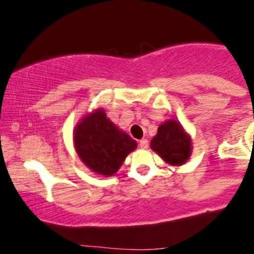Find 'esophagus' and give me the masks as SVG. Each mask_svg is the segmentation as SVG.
<instances>
[{
    "label": "esophagus",
    "mask_w": 254,
    "mask_h": 254,
    "mask_svg": "<svg viewBox=\"0 0 254 254\" xmlns=\"http://www.w3.org/2000/svg\"><path fill=\"white\" fill-rule=\"evenodd\" d=\"M139 146H140V147H141V148H148V140H146V139L140 140Z\"/></svg>",
    "instance_id": "34e87169"
}]
</instances>
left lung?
<instances>
[{
    "label": "left lung",
    "instance_id": "8db88e82",
    "mask_svg": "<svg viewBox=\"0 0 254 254\" xmlns=\"http://www.w3.org/2000/svg\"><path fill=\"white\" fill-rule=\"evenodd\" d=\"M151 148L170 165H183L190 155V137L176 120L163 123L151 141Z\"/></svg>",
    "mask_w": 254,
    "mask_h": 254
}]
</instances>
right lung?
Returning <instances> with one entry per match:
<instances>
[{"mask_svg":"<svg viewBox=\"0 0 254 254\" xmlns=\"http://www.w3.org/2000/svg\"><path fill=\"white\" fill-rule=\"evenodd\" d=\"M73 140L82 162L93 172L108 177L114 175L125 157L136 148V141L120 131L102 109L82 119Z\"/></svg>","mask_w":254,"mask_h":254,"instance_id":"add662e5","label":"right lung"}]
</instances>
